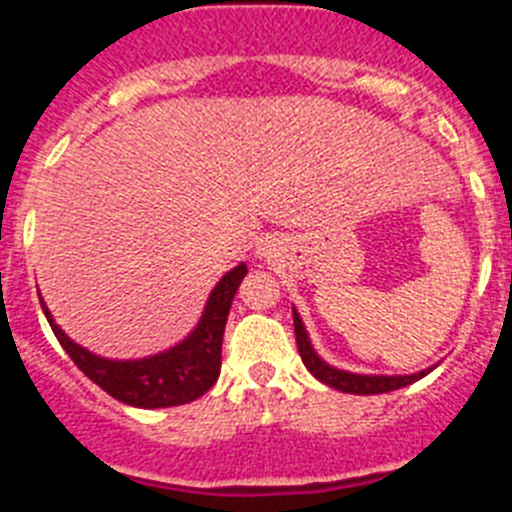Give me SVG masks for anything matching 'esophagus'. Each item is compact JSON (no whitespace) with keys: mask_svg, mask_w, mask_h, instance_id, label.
Instances as JSON below:
<instances>
[{"mask_svg":"<svg viewBox=\"0 0 512 512\" xmlns=\"http://www.w3.org/2000/svg\"><path fill=\"white\" fill-rule=\"evenodd\" d=\"M259 256L261 259H274V256H277V241H269V238H266V241H261Z\"/></svg>","mask_w":512,"mask_h":512,"instance_id":"esophagus-1","label":"esophagus"}]
</instances>
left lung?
<instances>
[{"label": "left lung", "mask_w": 512, "mask_h": 512, "mask_svg": "<svg viewBox=\"0 0 512 512\" xmlns=\"http://www.w3.org/2000/svg\"><path fill=\"white\" fill-rule=\"evenodd\" d=\"M295 312V336H297V348H300V356L305 361L307 372L315 379H320L323 384L333 387L338 392H348V395H382V392L400 390V387H408V384L418 382L431 369H423L418 374H402V377H390V374H354V372H343V369H336V366L325 364L315 348H312L310 338H307V330L302 325V318Z\"/></svg>", "instance_id": "1"}]
</instances>
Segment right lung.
<instances>
[{
	"label": "right lung",
	"mask_w": 512,
	"mask_h": 512,
	"mask_svg": "<svg viewBox=\"0 0 512 512\" xmlns=\"http://www.w3.org/2000/svg\"><path fill=\"white\" fill-rule=\"evenodd\" d=\"M246 274V264L230 269L207 297L205 312H202L197 328L182 343H176L169 351H161L156 356H148V359H102V356L92 354L84 346L71 341L58 328L53 315L45 307L43 297H40V305H43L45 318L51 323L63 351L107 395L125 402V405H133V408H174V405H187V402L205 395L220 377L225 323H228L235 292H238Z\"/></svg>",
	"instance_id": "right-lung-1"
}]
</instances>
